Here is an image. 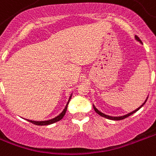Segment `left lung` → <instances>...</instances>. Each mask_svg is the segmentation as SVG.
<instances>
[{
  "mask_svg": "<svg viewBox=\"0 0 156 156\" xmlns=\"http://www.w3.org/2000/svg\"><path fill=\"white\" fill-rule=\"evenodd\" d=\"M135 38H136V40H137V41H140V42H141V40H140V38H139L137 36H135ZM147 98H148V97H147ZM147 100L145 101L144 103L141 105V106L138 107V108H137L136 110H134V111H133V112L129 113V114H128V115H123V116H119V117H113V116H110V115H105V114H103V113H101V111H99V110H97V108L94 106V105H93V108H94V110H95V111H96V112H97V114H98V115H101V116H102V117L106 118V119H112V120H121V119H126V118H128V116H130V115H133V114H134V113H135V112H136V111H137V110H138L139 109H141V107L143 106V105H144L145 103H146V101H147Z\"/></svg>",
  "mask_w": 156,
  "mask_h": 156,
  "instance_id": "1",
  "label": "left lung"
}]
</instances>
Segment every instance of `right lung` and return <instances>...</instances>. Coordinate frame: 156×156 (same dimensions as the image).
I'll use <instances>...</instances> for the list:
<instances>
[{
  "label": "right lung",
  "mask_w": 156,
  "mask_h": 156,
  "mask_svg": "<svg viewBox=\"0 0 156 156\" xmlns=\"http://www.w3.org/2000/svg\"><path fill=\"white\" fill-rule=\"evenodd\" d=\"M71 97H72V95L70 96L69 99V101H68L67 105H66V106L62 112L60 113L57 117L54 118V119H50V120H46V121H33V120H29V119H27L28 122H30V123H33V124H36V125H39V126H43V125H49V124H51V123H54L55 122H58L60 119H62L63 117L65 116V113H66V110H67V107L68 105H69V102L70 99H71Z\"/></svg>",
  "instance_id": "right-lung-1"
}]
</instances>
